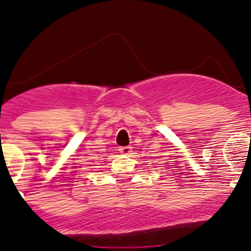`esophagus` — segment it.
Masks as SVG:
<instances>
[{
    "instance_id": "obj_1",
    "label": "esophagus",
    "mask_w": 251,
    "mask_h": 251,
    "mask_svg": "<svg viewBox=\"0 0 251 251\" xmlns=\"http://www.w3.org/2000/svg\"><path fill=\"white\" fill-rule=\"evenodd\" d=\"M119 151L121 153H123V155H130V153L132 152V148L131 147H123V148H120L119 149Z\"/></svg>"
}]
</instances>
